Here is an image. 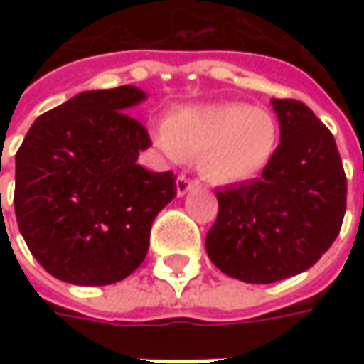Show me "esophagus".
<instances>
[{
  "label": "esophagus",
  "mask_w": 364,
  "mask_h": 364,
  "mask_svg": "<svg viewBox=\"0 0 364 364\" xmlns=\"http://www.w3.org/2000/svg\"><path fill=\"white\" fill-rule=\"evenodd\" d=\"M198 182L196 180H192L188 176H178V180H176V192H178V196H184L190 188H194Z\"/></svg>",
  "instance_id": "obj_1"
}]
</instances>
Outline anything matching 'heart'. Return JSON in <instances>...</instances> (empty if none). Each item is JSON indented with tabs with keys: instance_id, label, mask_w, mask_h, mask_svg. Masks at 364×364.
Masks as SVG:
<instances>
[{
	"instance_id": "obj_1",
	"label": "heart",
	"mask_w": 364,
	"mask_h": 364,
	"mask_svg": "<svg viewBox=\"0 0 364 364\" xmlns=\"http://www.w3.org/2000/svg\"><path fill=\"white\" fill-rule=\"evenodd\" d=\"M156 139L174 160L198 158V172L210 184L229 186L267 170L279 146V125L265 109L213 103L174 111Z\"/></svg>"
}]
</instances>
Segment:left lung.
<instances>
[{
    "label": "left lung",
    "mask_w": 364,
    "mask_h": 364,
    "mask_svg": "<svg viewBox=\"0 0 364 364\" xmlns=\"http://www.w3.org/2000/svg\"><path fill=\"white\" fill-rule=\"evenodd\" d=\"M279 146L261 178L217 190L218 215L206 253L247 284H273L306 272L338 237L346 176L334 135L310 107L273 99Z\"/></svg>",
    "instance_id": "obj_1"
}]
</instances>
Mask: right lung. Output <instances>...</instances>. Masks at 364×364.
<instances>
[{
    "label": "right lung",
    "mask_w": 364,
    "mask_h": 364,
    "mask_svg": "<svg viewBox=\"0 0 364 364\" xmlns=\"http://www.w3.org/2000/svg\"><path fill=\"white\" fill-rule=\"evenodd\" d=\"M144 99L132 85L78 92L23 137L16 218L28 249L56 279L109 286L146 259L151 223L176 196V176L137 164L151 141L125 111Z\"/></svg>",
    "instance_id": "add662e5"
}]
</instances>
